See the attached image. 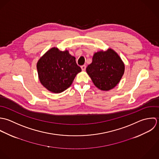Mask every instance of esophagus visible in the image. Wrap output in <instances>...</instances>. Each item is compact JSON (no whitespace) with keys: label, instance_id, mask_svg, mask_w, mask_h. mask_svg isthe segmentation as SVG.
Instances as JSON below:
<instances>
[{"label":"esophagus","instance_id":"34e87169","mask_svg":"<svg viewBox=\"0 0 159 159\" xmlns=\"http://www.w3.org/2000/svg\"><path fill=\"white\" fill-rule=\"evenodd\" d=\"M81 68H82V70L84 71L86 69V66L85 65H83V66H81Z\"/></svg>","mask_w":159,"mask_h":159}]
</instances>
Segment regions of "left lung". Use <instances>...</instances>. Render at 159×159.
I'll return each instance as SVG.
<instances>
[{
	"label": "left lung",
	"mask_w": 159,
	"mask_h": 159,
	"mask_svg": "<svg viewBox=\"0 0 159 159\" xmlns=\"http://www.w3.org/2000/svg\"><path fill=\"white\" fill-rule=\"evenodd\" d=\"M86 70L97 88L108 91L119 83L124 74L125 65L118 54L109 48L95 53Z\"/></svg>",
	"instance_id": "left-lung-1"
}]
</instances>
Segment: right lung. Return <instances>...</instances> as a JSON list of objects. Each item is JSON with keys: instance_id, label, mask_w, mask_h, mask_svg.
I'll use <instances>...</instances> for the list:
<instances>
[{"instance_id": "1", "label": "right lung", "mask_w": 159, "mask_h": 159, "mask_svg": "<svg viewBox=\"0 0 159 159\" xmlns=\"http://www.w3.org/2000/svg\"><path fill=\"white\" fill-rule=\"evenodd\" d=\"M37 69L39 79L48 90L60 93L69 88L76 75L82 69L75 61V58L67 50L60 51L52 48L38 61Z\"/></svg>"}]
</instances>
